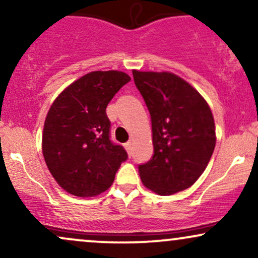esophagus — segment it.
Segmentation results:
<instances>
[{"label": "esophagus", "mask_w": 258, "mask_h": 258, "mask_svg": "<svg viewBox=\"0 0 258 258\" xmlns=\"http://www.w3.org/2000/svg\"><path fill=\"white\" fill-rule=\"evenodd\" d=\"M125 149L127 150V153H128V155H131V153H132V143H131V142H127V143L125 144Z\"/></svg>", "instance_id": "esophagus-1"}]
</instances>
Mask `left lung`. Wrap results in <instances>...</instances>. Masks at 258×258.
Segmentation results:
<instances>
[{
	"mask_svg": "<svg viewBox=\"0 0 258 258\" xmlns=\"http://www.w3.org/2000/svg\"><path fill=\"white\" fill-rule=\"evenodd\" d=\"M152 119L154 154L138 171L146 188L172 195L197 182L216 146L215 120L204 97L168 72L133 70Z\"/></svg>",
	"mask_w": 258,
	"mask_h": 258,
	"instance_id": "1",
	"label": "left lung"
}]
</instances>
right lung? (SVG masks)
I'll use <instances>...</instances> for the list:
<instances>
[{
	"label": "right lung",
	"mask_w": 258,
	"mask_h": 258,
	"mask_svg": "<svg viewBox=\"0 0 258 258\" xmlns=\"http://www.w3.org/2000/svg\"><path fill=\"white\" fill-rule=\"evenodd\" d=\"M130 80L117 70L91 72L52 103L44 120L42 154L53 178L69 194H102L127 159L126 150L109 139L110 121L105 109Z\"/></svg>",
	"instance_id": "obj_1"
}]
</instances>
